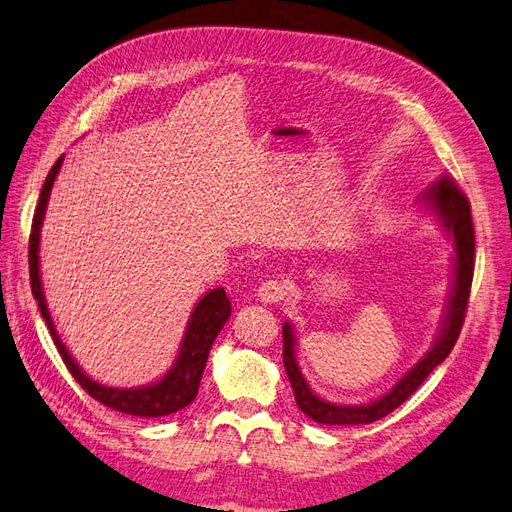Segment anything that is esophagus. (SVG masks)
<instances>
[{
  "instance_id": "obj_1",
  "label": "esophagus",
  "mask_w": 512,
  "mask_h": 512,
  "mask_svg": "<svg viewBox=\"0 0 512 512\" xmlns=\"http://www.w3.org/2000/svg\"><path fill=\"white\" fill-rule=\"evenodd\" d=\"M284 294H286V286L280 280H267V282H262L258 288V299L262 303L282 301Z\"/></svg>"
}]
</instances>
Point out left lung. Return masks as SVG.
<instances>
[{"label":"left lung","instance_id":"1","mask_svg":"<svg viewBox=\"0 0 512 512\" xmlns=\"http://www.w3.org/2000/svg\"><path fill=\"white\" fill-rule=\"evenodd\" d=\"M418 205L440 222L444 232L453 239V284L448 292V301L444 307V316L438 329V337L433 339L431 348L401 376L393 389L382 397L367 401V404L342 406L318 397L309 389L307 380L301 374L297 361V333L292 322H284V367L288 380L292 384L294 399L303 414L314 418L322 425H367L391 414L425 382V378L436 369L448 354H451L470 299L472 277H474V226L472 213L466 194H463L451 177H440L418 196Z\"/></svg>","mask_w":512,"mask_h":512}]
</instances>
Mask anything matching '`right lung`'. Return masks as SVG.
Here are the masks:
<instances>
[{
	"instance_id": "right-lung-1",
	"label": "right lung",
	"mask_w": 512,
	"mask_h": 512,
	"mask_svg": "<svg viewBox=\"0 0 512 512\" xmlns=\"http://www.w3.org/2000/svg\"><path fill=\"white\" fill-rule=\"evenodd\" d=\"M61 164H64V156L53 164L49 177H46L42 185L38 207L34 213V222H32V235H29V280H32V294L38 301L40 314L53 335V342L61 354V359H64L74 380L79 382L91 397L98 399L100 404L108 408L123 414H132V416H145V418H156V416L179 412L185 406H190L196 399L198 384H200V378H203L209 350L215 342V337H218L220 331L224 329L226 320L230 318L232 305H230L228 294L224 288H213L200 297V301L192 309L188 327H185L175 363L170 365V369L160 380L145 386H132V389H117V386H106L91 380L79 367V363H76L74 356L68 352L66 344L59 339V333L49 314V307H46L42 277H40V230H42L46 205H49V196Z\"/></svg>"
}]
</instances>
